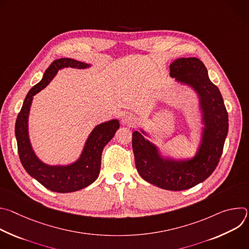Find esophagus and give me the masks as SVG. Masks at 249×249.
Returning a JSON list of instances; mask_svg holds the SVG:
<instances>
[{
  "instance_id": "34e87169",
  "label": "esophagus",
  "mask_w": 249,
  "mask_h": 249,
  "mask_svg": "<svg viewBox=\"0 0 249 249\" xmlns=\"http://www.w3.org/2000/svg\"><path fill=\"white\" fill-rule=\"evenodd\" d=\"M122 123L125 124V125H134L136 122H135V118L131 115V114H126V115H123L122 117Z\"/></svg>"
}]
</instances>
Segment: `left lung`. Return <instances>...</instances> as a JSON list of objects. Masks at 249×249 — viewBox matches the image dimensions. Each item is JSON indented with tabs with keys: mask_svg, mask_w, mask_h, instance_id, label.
<instances>
[{
	"mask_svg": "<svg viewBox=\"0 0 249 249\" xmlns=\"http://www.w3.org/2000/svg\"><path fill=\"white\" fill-rule=\"evenodd\" d=\"M169 71L170 77L193 88L200 98L205 128L197 155L187 160L163 159L158 148L144 138V131L133 133L132 148L142 178L165 190L181 191L203 182L217 167L229 131V115L223 96L210 81L202 61L179 58L170 64Z\"/></svg>",
	"mask_w": 249,
	"mask_h": 249,
	"instance_id": "1",
	"label": "left lung"
}]
</instances>
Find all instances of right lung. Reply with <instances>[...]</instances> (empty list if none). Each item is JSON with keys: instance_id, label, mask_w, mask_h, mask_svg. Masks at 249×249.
I'll return each mask as SVG.
<instances>
[{"instance_id": "right-lung-1", "label": "right lung", "mask_w": 249, "mask_h": 249, "mask_svg": "<svg viewBox=\"0 0 249 249\" xmlns=\"http://www.w3.org/2000/svg\"><path fill=\"white\" fill-rule=\"evenodd\" d=\"M67 67L85 69L89 65L71 58H61L52 62L42 80L28 91L18 115L15 129L19 160L26 172L45 188L58 193L81 190L97 178L102 150L120 126L117 119L97 125L89 136L80 159L70 165H47L35 156L28 137V114L33 95L50 83L58 70Z\"/></svg>"}]
</instances>
